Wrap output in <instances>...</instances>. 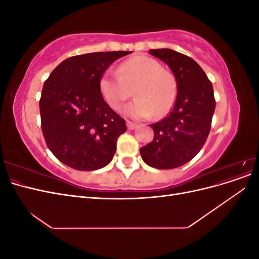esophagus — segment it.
Returning a JSON list of instances; mask_svg holds the SVG:
<instances>
[{
  "instance_id": "obj_1",
  "label": "esophagus",
  "mask_w": 259,
  "mask_h": 259,
  "mask_svg": "<svg viewBox=\"0 0 259 259\" xmlns=\"http://www.w3.org/2000/svg\"><path fill=\"white\" fill-rule=\"evenodd\" d=\"M126 126L128 130H134L136 127V124L131 122V121H126Z\"/></svg>"
}]
</instances>
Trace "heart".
<instances>
[{
  "mask_svg": "<svg viewBox=\"0 0 259 259\" xmlns=\"http://www.w3.org/2000/svg\"><path fill=\"white\" fill-rule=\"evenodd\" d=\"M99 89L106 103L119 111L134 91L136 99L124 109L132 119H148L166 114L176 98L174 75L148 56H135L123 61L116 71L108 69L101 75Z\"/></svg>",
  "mask_w": 259,
  "mask_h": 259,
  "instance_id": "obj_1",
  "label": "heart"
}]
</instances>
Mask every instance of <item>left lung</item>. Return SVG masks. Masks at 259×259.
<instances>
[{
  "mask_svg": "<svg viewBox=\"0 0 259 259\" xmlns=\"http://www.w3.org/2000/svg\"><path fill=\"white\" fill-rule=\"evenodd\" d=\"M149 53L173 71L177 96L165 119L150 125L154 137L140 148V155L154 168H176L193 159L206 142L216 106L213 85L203 69L186 55L169 49Z\"/></svg>",
  "mask_w": 259,
  "mask_h": 259,
  "instance_id": "1",
  "label": "left lung"
}]
</instances>
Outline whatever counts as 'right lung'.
<instances>
[{
	"label": "right lung",
	"mask_w": 259,
	"mask_h": 259,
	"mask_svg": "<svg viewBox=\"0 0 259 259\" xmlns=\"http://www.w3.org/2000/svg\"><path fill=\"white\" fill-rule=\"evenodd\" d=\"M132 52H98L67 58L44 82L41 127L49 149L67 166L95 170L111 162L125 120L109 107L99 81L112 62Z\"/></svg>",
	"instance_id": "right-lung-1"
}]
</instances>
